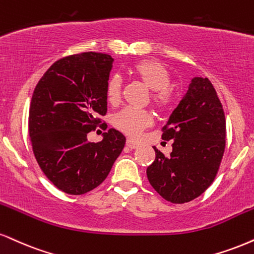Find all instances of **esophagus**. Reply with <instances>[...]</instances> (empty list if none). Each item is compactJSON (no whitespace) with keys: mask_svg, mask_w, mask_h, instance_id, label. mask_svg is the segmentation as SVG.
<instances>
[{"mask_svg":"<svg viewBox=\"0 0 254 254\" xmlns=\"http://www.w3.org/2000/svg\"><path fill=\"white\" fill-rule=\"evenodd\" d=\"M126 145H127L128 148H130V149H135V148H137V147H139V143L134 142L133 140H130V139H128V140H127V141H126Z\"/></svg>","mask_w":254,"mask_h":254,"instance_id":"1","label":"esophagus"}]
</instances>
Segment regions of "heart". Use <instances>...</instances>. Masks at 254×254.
I'll return each instance as SVG.
<instances>
[{"mask_svg":"<svg viewBox=\"0 0 254 254\" xmlns=\"http://www.w3.org/2000/svg\"><path fill=\"white\" fill-rule=\"evenodd\" d=\"M134 73L147 87L152 89L151 100L160 112H167L175 103V93L170 87L171 75L167 68L158 61L146 60L134 67ZM124 80L120 74H113L106 86L108 102L118 103L121 99ZM152 114L146 109L126 107L113 117V125L120 132L130 137L139 136L145 128L151 126Z\"/></svg>","mask_w":254,"mask_h":254,"instance_id":"1","label":"heart"}]
</instances>
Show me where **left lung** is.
<instances>
[{"mask_svg": "<svg viewBox=\"0 0 254 254\" xmlns=\"http://www.w3.org/2000/svg\"><path fill=\"white\" fill-rule=\"evenodd\" d=\"M223 105L207 77H194L186 95L162 127V139L173 140L170 155L154 147L147 167L149 184L167 201L198 198L217 175L226 145Z\"/></svg>", "mask_w": 254, "mask_h": 254, "instance_id": "8db88e82", "label": "left lung"}]
</instances>
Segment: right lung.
<instances>
[{
    "mask_svg": "<svg viewBox=\"0 0 254 254\" xmlns=\"http://www.w3.org/2000/svg\"><path fill=\"white\" fill-rule=\"evenodd\" d=\"M114 59L87 52L65 56L43 74L31 98L28 129L40 168L62 192L80 195L98 187L126 142L117 129L99 142L87 134L107 113V86ZM100 127H106L103 122ZM105 128V129H106Z\"/></svg>",
    "mask_w": 254,
    "mask_h": 254,
    "instance_id": "obj_1",
    "label": "right lung"
}]
</instances>
